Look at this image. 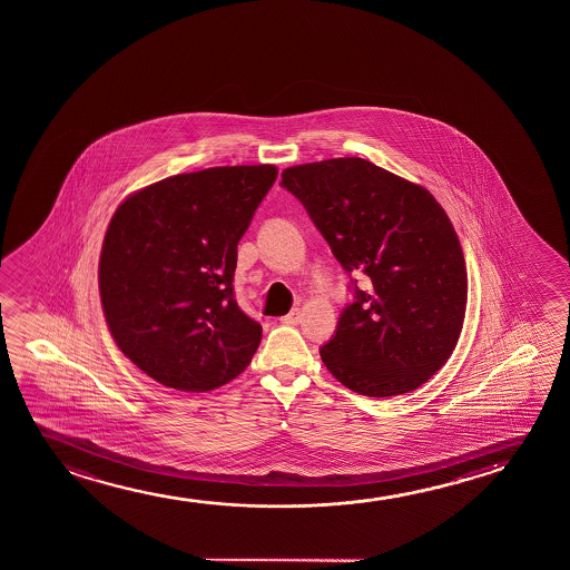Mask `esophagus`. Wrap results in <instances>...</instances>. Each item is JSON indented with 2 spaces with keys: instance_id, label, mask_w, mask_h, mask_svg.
Returning a JSON list of instances; mask_svg holds the SVG:
<instances>
[{
  "instance_id": "obj_1",
  "label": "esophagus",
  "mask_w": 570,
  "mask_h": 570,
  "mask_svg": "<svg viewBox=\"0 0 570 570\" xmlns=\"http://www.w3.org/2000/svg\"><path fill=\"white\" fill-rule=\"evenodd\" d=\"M281 321L284 325H297V323L302 321V313H299V309H292V312H289L288 315H284Z\"/></svg>"
}]
</instances>
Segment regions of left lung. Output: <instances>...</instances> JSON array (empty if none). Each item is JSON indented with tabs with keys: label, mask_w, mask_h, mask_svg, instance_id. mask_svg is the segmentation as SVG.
<instances>
[{
	"label": "left lung",
	"mask_w": 570,
	"mask_h": 570,
	"mask_svg": "<svg viewBox=\"0 0 570 570\" xmlns=\"http://www.w3.org/2000/svg\"><path fill=\"white\" fill-rule=\"evenodd\" d=\"M281 187L304 204L351 278L335 335L321 360L344 387L393 397L421 387L460 338L468 273L460 239L426 188L362 157L296 165Z\"/></svg>",
	"instance_id": "8db88e82"
}]
</instances>
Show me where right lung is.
<instances>
[{
    "label": "right lung",
    "instance_id": "right-lung-1",
    "mask_svg": "<svg viewBox=\"0 0 570 570\" xmlns=\"http://www.w3.org/2000/svg\"><path fill=\"white\" fill-rule=\"evenodd\" d=\"M274 165L212 167L141 188L102 242L99 289L126 358L165 387L204 393L249 366L263 336L235 302L237 243Z\"/></svg>",
    "mask_w": 570,
    "mask_h": 570
}]
</instances>
